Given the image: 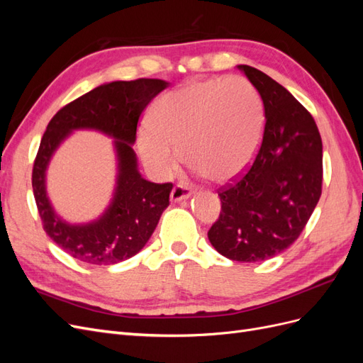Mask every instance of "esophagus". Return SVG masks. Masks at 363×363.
I'll list each match as a JSON object with an SVG mask.
<instances>
[{
    "mask_svg": "<svg viewBox=\"0 0 363 363\" xmlns=\"http://www.w3.org/2000/svg\"><path fill=\"white\" fill-rule=\"evenodd\" d=\"M191 195H192L191 188H188V186H184V184H177V186H174V189L171 192V201L177 203V201L188 200Z\"/></svg>",
    "mask_w": 363,
    "mask_h": 363,
    "instance_id": "esophagus-1",
    "label": "esophagus"
}]
</instances>
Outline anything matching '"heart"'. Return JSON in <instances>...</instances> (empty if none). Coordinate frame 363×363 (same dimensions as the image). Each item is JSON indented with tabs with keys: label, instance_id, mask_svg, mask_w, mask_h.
<instances>
[{
	"label": "heart",
	"instance_id": "1",
	"mask_svg": "<svg viewBox=\"0 0 363 363\" xmlns=\"http://www.w3.org/2000/svg\"><path fill=\"white\" fill-rule=\"evenodd\" d=\"M265 128L257 89L239 75L192 80L164 94L151 112V125L138 135L139 155L160 177L183 159L216 183L244 174L255 160Z\"/></svg>",
	"mask_w": 363,
	"mask_h": 363
}]
</instances>
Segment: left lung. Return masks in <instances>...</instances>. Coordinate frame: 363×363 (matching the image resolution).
Listing matches in <instances>:
<instances>
[{"mask_svg":"<svg viewBox=\"0 0 363 363\" xmlns=\"http://www.w3.org/2000/svg\"><path fill=\"white\" fill-rule=\"evenodd\" d=\"M265 108L262 145L247 174L219 191L221 213L207 232L236 262H262L291 247L320 201L323 142L312 115L262 71L238 65Z\"/></svg>","mask_w":363,"mask_h":363,"instance_id":"obj_1","label":"left lung"}]
</instances>
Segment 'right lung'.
Segmentation results:
<instances>
[{"mask_svg":"<svg viewBox=\"0 0 363 363\" xmlns=\"http://www.w3.org/2000/svg\"><path fill=\"white\" fill-rule=\"evenodd\" d=\"M159 79L112 82L77 98L52 116L33 167L31 184L43 230L62 250L89 265H113L145 247L164 208L172 183L142 177L133 150L138 121L150 101L168 87ZM74 129H95L114 139L117 183L111 204L86 225H69L53 211L46 194V169L61 142Z\"/></svg>","mask_w":363,"mask_h":363,"instance_id":"obj_1","label":"right lung"}]
</instances>
